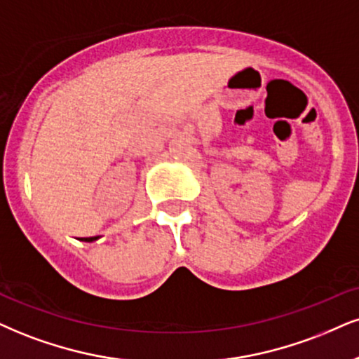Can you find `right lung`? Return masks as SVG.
I'll list each match as a JSON object with an SVG mask.
<instances>
[{
  "mask_svg": "<svg viewBox=\"0 0 359 359\" xmlns=\"http://www.w3.org/2000/svg\"><path fill=\"white\" fill-rule=\"evenodd\" d=\"M95 240H98V236H93V238H81V241H88V243H91V241H95Z\"/></svg>",
  "mask_w": 359,
  "mask_h": 359,
  "instance_id": "obj_1",
  "label": "right lung"
}]
</instances>
